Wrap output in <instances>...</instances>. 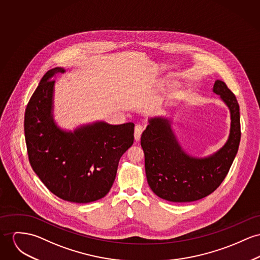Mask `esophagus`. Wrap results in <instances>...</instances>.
I'll use <instances>...</instances> for the list:
<instances>
[{
    "mask_svg": "<svg viewBox=\"0 0 260 260\" xmlns=\"http://www.w3.org/2000/svg\"><path fill=\"white\" fill-rule=\"evenodd\" d=\"M142 132H143V127L140 124H137L136 127H135V140H137V141H139L140 140Z\"/></svg>",
    "mask_w": 260,
    "mask_h": 260,
    "instance_id": "esophagus-1",
    "label": "esophagus"
}]
</instances>
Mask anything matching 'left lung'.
<instances>
[{
  "label": "left lung",
  "instance_id": "8db88e82",
  "mask_svg": "<svg viewBox=\"0 0 260 260\" xmlns=\"http://www.w3.org/2000/svg\"><path fill=\"white\" fill-rule=\"evenodd\" d=\"M213 91L229 107L232 120L229 140L213 155L204 158L188 155L168 119H150L141 135L148 185L164 200L185 203L207 197L225 178L238 153L241 135L239 103L222 81L215 82Z\"/></svg>",
  "mask_w": 260,
  "mask_h": 260
}]
</instances>
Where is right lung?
Masks as SVG:
<instances>
[{
	"mask_svg": "<svg viewBox=\"0 0 260 260\" xmlns=\"http://www.w3.org/2000/svg\"><path fill=\"white\" fill-rule=\"evenodd\" d=\"M47 71L28 102L24 136L29 163L46 188L62 200L90 203L105 197L117 175L121 155L133 145L135 124L97 121L72 132L53 120L52 77Z\"/></svg>",
	"mask_w": 260,
	"mask_h": 260,
	"instance_id": "right-lung-1",
	"label": "right lung"
}]
</instances>
